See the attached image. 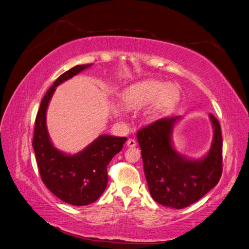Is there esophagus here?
I'll list each match as a JSON object with an SVG mask.
<instances>
[{
	"label": "esophagus",
	"mask_w": 249,
	"mask_h": 249,
	"mask_svg": "<svg viewBox=\"0 0 249 249\" xmlns=\"http://www.w3.org/2000/svg\"><path fill=\"white\" fill-rule=\"evenodd\" d=\"M126 145L128 146V147H134L137 145V142L134 141L133 139H128V141L126 142Z\"/></svg>",
	"instance_id": "esophagus-1"
}]
</instances>
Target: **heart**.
Returning <instances> with one entry per match:
<instances>
[{
  "mask_svg": "<svg viewBox=\"0 0 249 249\" xmlns=\"http://www.w3.org/2000/svg\"><path fill=\"white\" fill-rule=\"evenodd\" d=\"M179 99V89L173 84L148 79L131 85L122 94V101L127 106L138 107L152 102L151 110L162 115L174 108Z\"/></svg>",
  "mask_w": 249,
  "mask_h": 249,
  "instance_id": "1",
  "label": "heart"
}]
</instances>
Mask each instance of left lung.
Here are the masks:
<instances>
[{
    "label": "left lung",
    "instance_id": "left-lung-1",
    "mask_svg": "<svg viewBox=\"0 0 249 249\" xmlns=\"http://www.w3.org/2000/svg\"><path fill=\"white\" fill-rule=\"evenodd\" d=\"M209 116L214 136L209 152L198 160L180 154L173 146V130L181 116L161 118L137 133L149 192L164 207H189L214 188L221 177V127L212 113Z\"/></svg>",
    "mask_w": 249,
    "mask_h": 249
}]
</instances>
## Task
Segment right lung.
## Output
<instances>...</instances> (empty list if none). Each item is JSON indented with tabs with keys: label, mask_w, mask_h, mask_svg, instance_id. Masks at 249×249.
<instances>
[{
	"label": "right lung",
	"mask_w": 249,
	"mask_h": 249,
	"mask_svg": "<svg viewBox=\"0 0 249 249\" xmlns=\"http://www.w3.org/2000/svg\"><path fill=\"white\" fill-rule=\"evenodd\" d=\"M89 67L80 65L70 69L47 90L35 119L32 142L42 182L60 200L76 207L93 203L102 195L108 181L109 161L122 150L127 140L102 134L75 154L58 150L51 142L46 115L56 88Z\"/></svg>",
	"instance_id": "right-lung-1"
}]
</instances>
